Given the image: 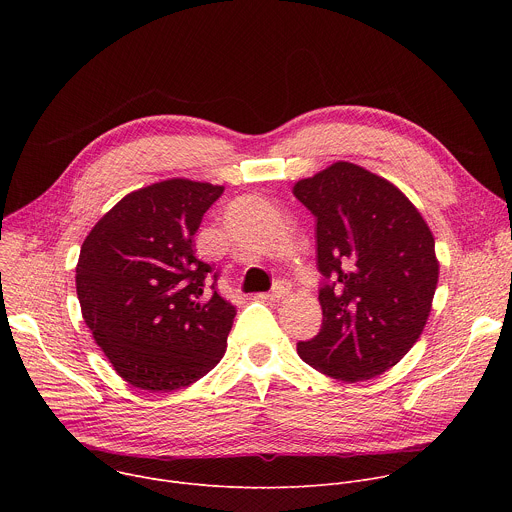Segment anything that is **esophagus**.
Returning a JSON list of instances; mask_svg holds the SVG:
<instances>
[{
  "label": "esophagus",
  "mask_w": 512,
  "mask_h": 512,
  "mask_svg": "<svg viewBox=\"0 0 512 512\" xmlns=\"http://www.w3.org/2000/svg\"><path fill=\"white\" fill-rule=\"evenodd\" d=\"M289 291H291V285L287 281H277L269 294H265L263 298L265 300H283L285 296H289Z\"/></svg>",
  "instance_id": "34e87169"
}]
</instances>
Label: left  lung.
<instances>
[{
	"instance_id": "left-lung-1",
	"label": "left lung",
	"mask_w": 512,
	"mask_h": 512,
	"mask_svg": "<svg viewBox=\"0 0 512 512\" xmlns=\"http://www.w3.org/2000/svg\"><path fill=\"white\" fill-rule=\"evenodd\" d=\"M316 216L322 328L298 354L326 377L369 381L421 336L440 277L435 239L417 206L387 178L334 162L294 184Z\"/></svg>"
}]
</instances>
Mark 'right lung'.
<instances>
[{
  "label": "right lung",
  "instance_id": "add662e5",
  "mask_svg": "<svg viewBox=\"0 0 512 512\" xmlns=\"http://www.w3.org/2000/svg\"><path fill=\"white\" fill-rule=\"evenodd\" d=\"M225 186L170 178L125 194L83 241L77 296L95 342L129 385L188 387L225 356L237 308L206 291L194 235ZM216 277V275H214Z\"/></svg>",
  "mask_w": 512,
  "mask_h": 512
}]
</instances>
